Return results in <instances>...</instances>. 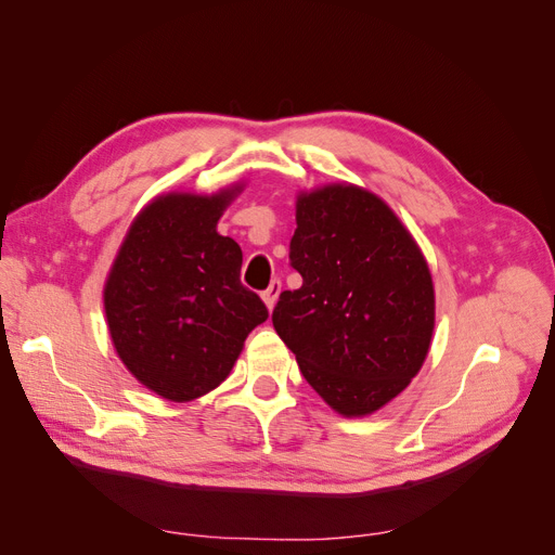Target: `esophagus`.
Segmentation results:
<instances>
[{"mask_svg":"<svg viewBox=\"0 0 555 555\" xmlns=\"http://www.w3.org/2000/svg\"><path fill=\"white\" fill-rule=\"evenodd\" d=\"M280 292H282V282H280V280H273L271 284H268V289L261 294V298H263V304H266L268 310L275 308V300H278V296H280Z\"/></svg>","mask_w":555,"mask_h":555,"instance_id":"34e87169","label":"esophagus"}]
</instances>
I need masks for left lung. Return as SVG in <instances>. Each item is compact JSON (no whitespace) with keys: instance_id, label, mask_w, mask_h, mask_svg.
<instances>
[{"instance_id":"obj_1","label":"left lung","mask_w":555,"mask_h":555,"mask_svg":"<svg viewBox=\"0 0 555 555\" xmlns=\"http://www.w3.org/2000/svg\"><path fill=\"white\" fill-rule=\"evenodd\" d=\"M289 263L273 326L328 405L363 416L396 398L422 367L435 326L422 249L391 208L354 184H328L296 204Z\"/></svg>"}]
</instances>
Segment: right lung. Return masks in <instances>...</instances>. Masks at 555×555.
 I'll list each match as a JSON object with an SVG mask.
<instances>
[{
    "label": "right lung",
    "instance_id": "obj_1",
    "mask_svg": "<svg viewBox=\"0 0 555 555\" xmlns=\"http://www.w3.org/2000/svg\"><path fill=\"white\" fill-rule=\"evenodd\" d=\"M233 192L155 198L111 268L104 306L113 345L129 373L166 400L220 386L247 333L268 319L241 282V245L217 233Z\"/></svg>",
    "mask_w": 555,
    "mask_h": 555
}]
</instances>
